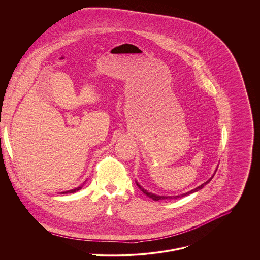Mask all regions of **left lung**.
I'll return each mask as SVG.
<instances>
[{
	"mask_svg": "<svg viewBox=\"0 0 260 260\" xmlns=\"http://www.w3.org/2000/svg\"><path fill=\"white\" fill-rule=\"evenodd\" d=\"M217 170V169H216ZM216 170H215V172H216ZM215 172H214V174H215ZM214 174H213V176H212V178H210L207 182H205L204 184H202L201 186H199L198 188H196V189H191V190H189L188 192H186V193H182V194H179V196H174V197H166V196H158V194H155V193H152V192H149L147 189H144L143 187H141L138 183H137V181H136V185H137V187L139 188V189H141V191H143L147 197H149V198H151L152 200H154V201H160V200H166V199H173V198H175V199H178V198H182V197H185V196H189L190 193H192V192H196V191H198V190H200V189H203L207 184H209L211 181H212V179L213 178V176H214Z\"/></svg>",
	"mask_w": 260,
	"mask_h": 260,
	"instance_id": "8db88e82",
	"label": "left lung"
}]
</instances>
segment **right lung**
<instances>
[{
    "mask_svg": "<svg viewBox=\"0 0 260 260\" xmlns=\"http://www.w3.org/2000/svg\"><path fill=\"white\" fill-rule=\"evenodd\" d=\"M85 183V182H84ZM83 186V185H82ZM82 186H80V187H77V188H75V189H70V190H67V191H62L61 193H73V192H75V191H77V190H79V189L82 188Z\"/></svg>",
    "mask_w": 260,
    "mask_h": 260,
    "instance_id": "add662e5",
    "label": "right lung"
}]
</instances>
